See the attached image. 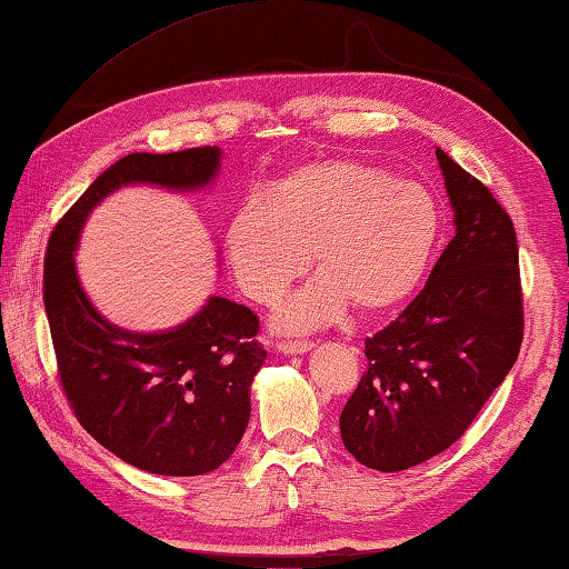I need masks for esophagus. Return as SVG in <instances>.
I'll return each instance as SVG.
<instances>
[{
    "label": "esophagus",
    "instance_id": "1",
    "mask_svg": "<svg viewBox=\"0 0 569 569\" xmlns=\"http://www.w3.org/2000/svg\"><path fill=\"white\" fill-rule=\"evenodd\" d=\"M313 348V340H278L276 350L283 356H293V353H306V350Z\"/></svg>",
    "mask_w": 569,
    "mask_h": 569
}]
</instances>
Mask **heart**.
Here are the masks:
<instances>
[{
    "instance_id": "heart-1",
    "label": "heart",
    "mask_w": 569,
    "mask_h": 569,
    "mask_svg": "<svg viewBox=\"0 0 569 569\" xmlns=\"http://www.w3.org/2000/svg\"><path fill=\"white\" fill-rule=\"evenodd\" d=\"M440 231L436 199L370 163H303L249 196L226 223V253L243 293L271 306L306 271L320 276L278 313V326L306 330L353 303L376 316L400 306L428 271Z\"/></svg>"
}]
</instances>
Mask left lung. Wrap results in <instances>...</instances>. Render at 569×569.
Wrapping results in <instances>:
<instances>
[{
    "mask_svg": "<svg viewBox=\"0 0 569 569\" xmlns=\"http://www.w3.org/2000/svg\"><path fill=\"white\" fill-rule=\"evenodd\" d=\"M436 157L456 236L406 311L366 338L368 368L340 412L346 450L380 472L408 470L458 442L522 346L510 213L446 151Z\"/></svg>",
    "mask_w": 569,
    "mask_h": 569,
    "instance_id": "8db88e82",
    "label": "left lung"
}]
</instances>
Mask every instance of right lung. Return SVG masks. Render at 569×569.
<instances>
[{"mask_svg":"<svg viewBox=\"0 0 569 569\" xmlns=\"http://www.w3.org/2000/svg\"><path fill=\"white\" fill-rule=\"evenodd\" d=\"M219 149L129 153L109 167L57 221L44 256V308L64 396L91 438L133 468L189 478L233 456L263 366L258 316L213 296L169 333L113 328L89 303L74 271L87 213L123 183L193 189L213 179Z\"/></svg>","mask_w":569,"mask_h":569,"instance_id":"right-lung-1","label":"right lung"}]
</instances>
